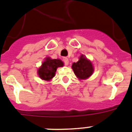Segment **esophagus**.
<instances>
[{"label":"esophagus","mask_w":132,"mask_h":132,"mask_svg":"<svg viewBox=\"0 0 132 132\" xmlns=\"http://www.w3.org/2000/svg\"><path fill=\"white\" fill-rule=\"evenodd\" d=\"M63 61H64V63H65V65H69V59H68V58L65 57L63 59Z\"/></svg>","instance_id":"esophagus-1"}]
</instances>
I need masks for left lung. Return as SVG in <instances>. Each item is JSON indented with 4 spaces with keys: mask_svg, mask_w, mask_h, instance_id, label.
Here are the masks:
<instances>
[{
    "mask_svg": "<svg viewBox=\"0 0 132 132\" xmlns=\"http://www.w3.org/2000/svg\"><path fill=\"white\" fill-rule=\"evenodd\" d=\"M71 68L79 80H85L93 74L94 68L92 63L84 55H81L77 63L72 64Z\"/></svg>",
    "mask_w": 132,
    "mask_h": 132,
    "instance_id": "8db88e82",
    "label": "left lung"
}]
</instances>
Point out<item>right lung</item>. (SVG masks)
<instances>
[{
    "label": "right lung",
    "mask_w": 132,
    "mask_h": 132,
    "mask_svg": "<svg viewBox=\"0 0 132 132\" xmlns=\"http://www.w3.org/2000/svg\"><path fill=\"white\" fill-rule=\"evenodd\" d=\"M63 62L60 59H52L50 57L46 58L42 66L38 69L37 73L41 79L50 81L54 76L58 67H63Z\"/></svg>",
    "instance_id": "obj_1"
}]
</instances>
